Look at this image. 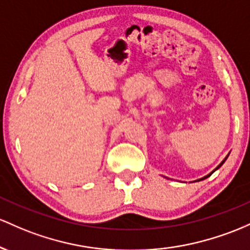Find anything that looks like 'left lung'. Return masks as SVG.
Masks as SVG:
<instances>
[{"label": "left lung", "mask_w": 250, "mask_h": 250, "mask_svg": "<svg viewBox=\"0 0 250 250\" xmlns=\"http://www.w3.org/2000/svg\"><path fill=\"white\" fill-rule=\"evenodd\" d=\"M228 156H229V155H228ZM228 156H227V157H226V158H224V159H223V161H222V162H221V163H220V165H218V167H216V169H215V170H214V171H212V172H215V171H216V170H217V169H220V167H222V165H223V163H224V162H226V161H227V158H228ZM212 172H211V173H212ZM211 173H209V175H207V176H204V177H203V178H200V179H197V181H203V179H206V178H208V177H209V176H211Z\"/></svg>", "instance_id": "1"}]
</instances>
